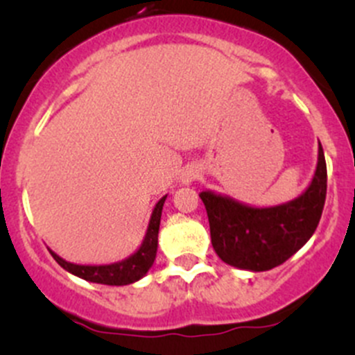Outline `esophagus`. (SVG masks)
Listing matches in <instances>:
<instances>
[{
	"mask_svg": "<svg viewBox=\"0 0 355 355\" xmlns=\"http://www.w3.org/2000/svg\"><path fill=\"white\" fill-rule=\"evenodd\" d=\"M198 178H199V170H198V168H194V166L185 168V170L182 171V175H180V182L184 185H191L192 182L198 180Z\"/></svg>",
	"mask_w": 355,
	"mask_h": 355,
	"instance_id": "34e87169",
	"label": "esophagus"
}]
</instances>
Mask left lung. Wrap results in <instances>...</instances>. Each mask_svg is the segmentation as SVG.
Listing matches in <instances>:
<instances>
[{
    "label": "left lung",
    "instance_id": "obj_1",
    "mask_svg": "<svg viewBox=\"0 0 355 355\" xmlns=\"http://www.w3.org/2000/svg\"><path fill=\"white\" fill-rule=\"evenodd\" d=\"M209 220L211 244L221 261L241 270L268 271L292 257L316 230L327 199V161L318 148L309 187L299 198L270 207L200 192Z\"/></svg>",
    "mask_w": 355,
    "mask_h": 355
}]
</instances>
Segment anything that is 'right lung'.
<instances>
[{
	"label": "right lung",
	"instance_id": "1",
	"mask_svg": "<svg viewBox=\"0 0 355 355\" xmlns=\"http://www.w3.org/2000/svg\"><path fill=\"white\" fill-rule=\"evenodd\" d=\"M164 199H166V196L157 200L155 209H153L148 232H146V237L144 241H142L141 247H139L132 256H128L127 259L118 261V263L113 264L85 266V264L68 263V261L60 257L58 254H55L53 250H49V252H51V256L55 257V261L63 268V270L75 275V277L82 278V280L101 285H116V287L134 284V282L141 280V278L148 273L149 268L153 266V263H155L156 259L157 232H159L161 211H163Z\"/></svg>",
	"mask_w": 355,
	"mask_h": 355
}]
</instances>
